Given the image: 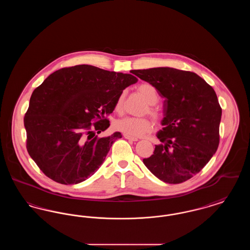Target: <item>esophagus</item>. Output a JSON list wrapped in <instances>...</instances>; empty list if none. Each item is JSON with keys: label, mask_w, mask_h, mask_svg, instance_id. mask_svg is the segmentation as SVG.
<instances>
[{"label": "esophagus", "mask_w": 250, "mask_h": 250, "mask_svg": "<svg viewBox=\"0 0 250 250\" xmlns=\"http://www.w3.org/2000/svg\"><path fill=\"white\" fill-rule=\"evenodd\" d=\"M124 137H125L126 140H129V141H132V142H138V141H139L137 138H133V137H130V136H128V135H126V134H125Z\"/></svg>", "instance_id": "obj_1"}]
</instances>
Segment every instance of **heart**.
<instances>
[{
	"label": "heart",
	"instance_id": "heart-1",
	"mask_svg": "<svg viewBox=\"0 0 250 250\" xmlns=\"http://www.w3.org/2000/svg\"><path fill=\"white\" fill-rule=\"evenodd\" d=\"M138 92L144 98L146 103L149 105L148 112L157 118L158 114L153 106L158 101V94L153 85L149 83L141 84L138 87ZM125 99V93H122L117 98L115 103V110L121 112L123 109ZM116 129L133 137L139 138L142 137L145 133L149 132L152 128V123L146 118H136V117H125L115 122Z\"/></svg>",
	"mask_w": 250,
	"mask_h": 250
}]
</instances>
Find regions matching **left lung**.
Here are the masks:
<instances>
[{
	"instance_id": "1",
	"label": "left lung",
	"mask_w": 250,
	"mask_h": 250,
	"mask_svg": "<svg viewBox=\"0 0 250 250\" xmlns=\"http://www.w3.org/2000/svg\"><path fill=\"white\" fill-rule=\"evenodd\" d=\"M164 98L161 142L143 159L155 177L180 184L199 173L219 144L222 109L214 89L196 73L171 67L132 70Z\"/></svg>"
}]
</instances>
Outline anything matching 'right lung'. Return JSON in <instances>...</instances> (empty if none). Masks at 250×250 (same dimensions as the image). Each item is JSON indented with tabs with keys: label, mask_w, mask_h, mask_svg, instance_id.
Segmentation results:
<instances>
[{
	"label": "right lung",
	"mask_w": 250,
	"mask_h": 250,
	"mask_svg": "<svg viewBox=\"0 0 250 250\" xmlns=\"http://www.w3.org/2000/svg\"><path fill=\"white\" fill-rule=\"evenodd\" d=\"M137 82L131 74L80 64L52 73L36 88L24 117L27 151L48 178L77 185L95 173L122 138L120 132L97 138L95 131L107 129L117 98Z\"/></svg>",
	"instance_id": "obj_1"
}]
</instances>
